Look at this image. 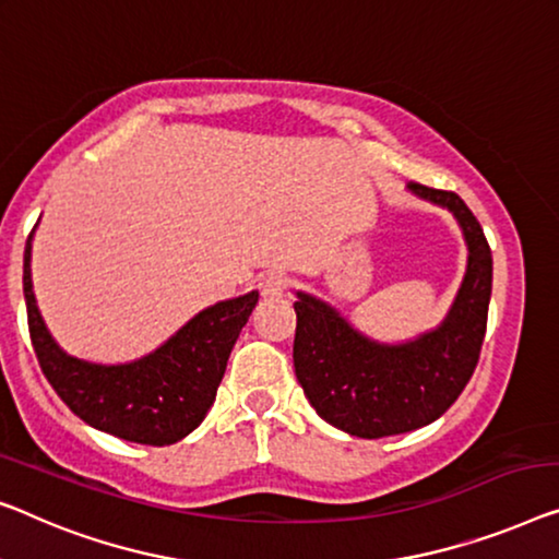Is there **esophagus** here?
Listing matches in <instances>:
<instances>
[{
  "mask_svg": "<svg viewBox=\"0 0 559 559\" xmlns=\"http://www.w3.org/2000/svg\"><path fill=\"white\" fill-rule=\"evenodd\" d=\"M288 288V278L281 271H269L258 278V290L263 298H281L283 290Z\"/></svg>",
  "mask_w": 559,
  "mask_h": 559,
  "instance_id": "34e87169",
  "label": "esophagus"
}]
</instances>
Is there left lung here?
I'll return each instance as SVG.
<instances>
[{
  "mask_svg": "<svg viewBox=\"0 0 559 559\" xmlns=\"http://www.w3.org/2000/svg\"><path fill=\"white\" fill-rule=\"evenodd\" d=\"M409 193L460 223L466 271L437 329L386 344L354 329L338 308L296 290V379L316 414L352 437L404 435L437 421L462 394L479 361L492 296V251L456 193L409 182Z\"/></svg>",
  "mask_w": 559,
  "mask_h": 559,
  "instance_id": "obj_1",
  "label": "left lung"
}]
</instances>
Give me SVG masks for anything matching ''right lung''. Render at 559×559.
<instances>
[{
    "instance_id": "obj_1",
    "label": "right lung",
    "mask_w": 559,
    "mask_h": 559,
    "mask_svg": "<svg viewBox=\"0 0 559 559\" xmlns=\"http://www.w3.org/2000/svg\"><path fill=\"white\" fill-rule=\"evenodd\" d=\"M35 230L24 246V304L32 346L57 396L90 427L138 444H175L198 429L215 402L238 333L258 304V290L203 308L135 361L78 359L57 344L39 313L29 265Z\"/></svg>"
}]
</instances>
